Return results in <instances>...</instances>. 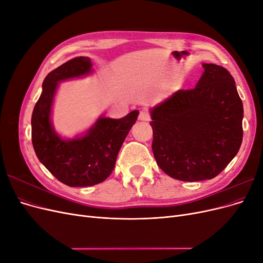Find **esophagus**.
Masks as SVG:
<instances>
[{
	"label": "esophagus",
	"mask_w": 263,
	"mask_h": 263,
	"mask_svg": "<svg viewBox=\"0 0 263 263\" xmlns=\"http://www.w3.org/2000/svg\"><path fill=\"white\" fill-rule=\"evenodd\" d=\"M139 121H145V122H149L150 121V115L149 113L147 112V110H141V112L139 113Z\"/></svg>",
	"instance_id": "34e87169"
}]
</instances>
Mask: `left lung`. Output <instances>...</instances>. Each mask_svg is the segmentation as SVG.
<instances>
[{"label": "left lung", "mask_w": 263, "mask_h": 263, "mask_svg": "<svg viewBox=\"0 0 263 263\" xmlns=\"http://www.w3.org/2000/svg\"><path fill=\"white\" fill-rule=\"evenodd\" d=\"M196 86L179 90L151 109L153 153L169 177L211 180L224 170L242 142V102L229 71L203 63Z\"/></svg>", "instance_id": "8db88e82"}]
</instances>
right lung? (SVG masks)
<instances>
[{
    "label": "right lung",
    "instance_id": "obj_1",
    "mask_svg": "<svg viewBox=\"0 0 263 263\" xmlns=\"http://www.w3.org/2000/svg\"><path fill=\"white\" fill-rule=\"evenodd\" d=\"M92 63L77 57L52 70L43 82V92L31 115V141L37 158L68 186H91L108 178L118 151L136 123L138 110L114 119L102 116L84 136L62 139L51 125V106L58 82L89 74Z\"/></svg>",
    "mask_w": 263,
    "mask_h": 263
}]
</instances>
